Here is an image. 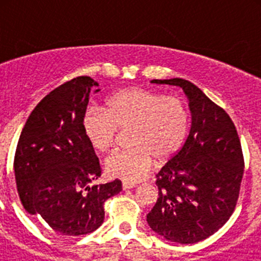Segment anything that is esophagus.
Instances as JSON below:
<instances>
[{
    "mask_svg": "<svg viewBox=\"0 0 261 261\" xmlns=\"http://www.w3.org/2000/svg\"><path fill=\"white\" fill-rule=\"evenodd\" d=\"M136 184L129 183V181H123V190H130V188H135Z\"/></svg>",
    "mask_w": 261,
    "mask_h": 261,
    "instance_id": "obj_1",
    "label": "esophagus"
}]
</instances>
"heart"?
<instances>
[{
  "instance_id": "heart-1",
  "label": "heart",
  "mask_w": 261,
  "mask_h": 261,
  "mask_svg": "<svg viewBox=\"0 0 261 261\" xmlns=\"http://www.w3.org/2000/svg\"><path fill=\"white\" fill-rule=\"evenodd\" d=\"M190 123V108L181 96L126 87L106 99L105 111L89 108L82 117V129L99 153L114 149L119 130L129 129V147L111 154L105 167L111 176L133 183L149 174L154 161L165 163L179 151Z\"/></svg>"
}]
</instances>
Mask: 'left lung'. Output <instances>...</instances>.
<instances>
[{
  "label": "left lung",
  "instance_id": "1",
  "mask_svg": "<svg viewBox=\"0 0 261 261\" xmlns=\"http://www.w3.org/2000/svg\"><path fill=\"white\" fill-rule=\"evenodd\" d=\"M180 86L192 125L186 142L156 174L158 199L146 220L170 242L192 244L221 229L239 199L244 158L232 120L187 80H154Z\"/></svg>",
  "mask_w": 261,
  "mask_h": 261
}]
</instances>
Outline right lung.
Instances as JSON below:
<instances>
[{
    "instance_id": "add662e5",
    "label": "right lung",
    "mask_w": 261,
    "mask_h": 261,
    "mask_svg": "<svg viewBox=\"0 0 261 261\" xmlns=\"http://www.w3.org/2000/svg\"><path fill=\"white\" fill-rule=\"evenodd\" d=\"M93 78L81 75L60 85L38 103L23 126L14 156L19 200L57 234L86 235L105 221V202L121 181L94 184L99 159L82 129ZM98 91V90H96Z\"/></svg>"
}]
</instances>
